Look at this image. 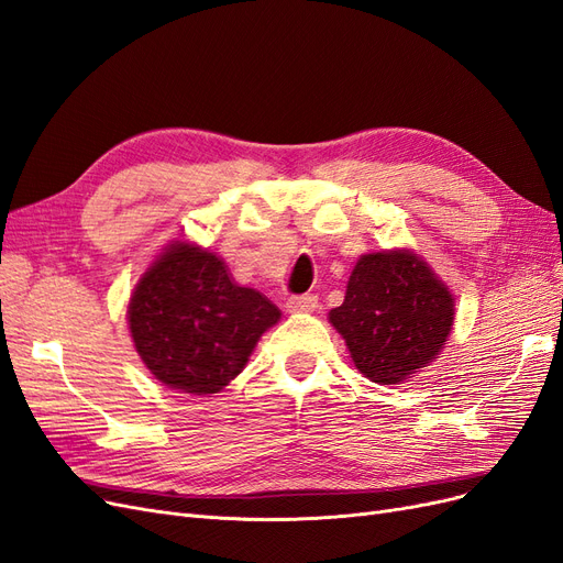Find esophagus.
Here are the masks:
<instances>
[{"mask_svg": "<svg viewBox=\"0 0 563 563\" xmlns=\"http://www.w3.org/2000/svg\"><path fill=\"white\" fill-rule=\"evenodd\" d=\"M288 312H314L317 310V296L305 294V296H291L286 300Z\"/></svg>", "mask_w": 563, "mask_h": 563, "instance_id": "obj_1", "label": "esophagus"}]
</instances>
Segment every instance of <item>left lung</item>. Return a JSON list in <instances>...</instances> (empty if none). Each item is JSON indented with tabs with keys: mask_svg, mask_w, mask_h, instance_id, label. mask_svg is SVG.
<instances>
[{
	"mask_svg": "<svg viewBox=\"0 0 563 563\" xmlns=\"http://www.w3.org/2000/svg\"><path fill=\"white\" fill-rule=\"evenodd\" d=\"M453 319L449 286L408 249L362 255L343 305L329 312L354 366L380 385H399L434 362Z\"/></svg>",
	"mask_w": 563,
	"mask_h": 563,
	"instance_id": "obj_1",
	"label": "left lung"
}]
</instances>
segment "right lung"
<instances>
[{"instance_id": "obj_1", "label": "right lung", "mask_w": 563, "mask_h": 563, "mask_svg": "<svg viewBox=\"0 0 563 563\" xmlns=\"http://www.w3.org/2000/svg\"><path fill=\"white\" fill-rule=\"evenodd\" d=\"M126 317L152 376L187 395H216L240 376L282 312L234 284L218 255L174 242L135 284Z\"/></svg>"}]
</instances>
